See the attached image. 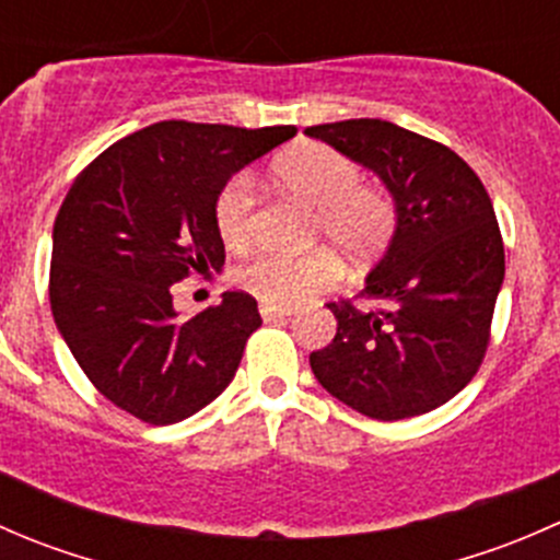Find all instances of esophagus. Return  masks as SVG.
Instances as JSON below:
<instances>
[{"instance_id":"esophagus-1","label":"esophagus","mask_w":560,"mask_h":560,"mask_svg":"<svg viewBox=\"0 0 560 560\" xmlns=\"http://www.w3.org/2000/svg\"><path fill=\"white\" fill-rule=\"evenodd\" d=\"M259 314H262L265 322H276V319H284V316H290L292 308L273 306V303H259Z\"/></svg>"}]
</instances>
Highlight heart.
<instances>
[{
    "label": "heart",
    "instance_id": "obj_1",
    "mask_svg": "<svg viewBox=\"0 0 560 560\" xmlns=\"http://www.w3.org/2000/svg\"><path fill=\"white\" fill-rule=\"evenodd\" d=\"M273 178L279 189L314 208V241H327L347 259H365L387 244L395 222L393 202L380 189L360 184V167L341 151L322 143L292 145L276 156ZM252 213V178L233 175L213 202L217 230L230 248L246 246ZM336 279L338 265L327 252L257 254L235 270L241 290L273 306H298Z\"/></svg>",
    "mask_w": 560,
    "mask_h": 560
}]
</instances>
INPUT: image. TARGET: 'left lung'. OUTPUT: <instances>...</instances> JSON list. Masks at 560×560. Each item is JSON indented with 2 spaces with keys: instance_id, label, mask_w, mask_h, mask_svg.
<instances>
[{
  "instance_id": "obj_1",
  "label": "left lung",
  "mask_w": 560,
  "mask_h": 560,
  "mask_svg": "<svg viewBox=\"0 0 560 560\" xmlns=\"http://www.w3.org/2000/svg\"><path fill=\"white\" fill-rule=\"evenodd\" d=\"M380 175L395 202L393 238L369 270L360 312L327 303L336 338L308 363L322 387L374 420L447 404L477 374L504 284V244L477 173L447 145L382 118L306 129Z\"/></svg>"
}]
</instances>
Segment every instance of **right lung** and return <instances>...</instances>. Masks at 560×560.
<instances>
[{"instance_id": "1", "label": "right lung", "mask_w": 560, "mask_h": 560, "mask_svg": "<svg viewBox=\"0 0 560 560\" xmlns=\"http://www.w3.org/2000/svg\"><path fill=\"white\" fill-rule=\"evenodd\" d=\"M295 127L160 121L103 151L54 224L50 312L72 358L118 409L151 425L186 420L224 393L262 325L257 301L180 319L173 284L224 265L219 189Z\"/></svg>"}]
</instances>
